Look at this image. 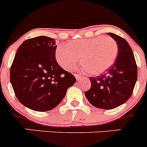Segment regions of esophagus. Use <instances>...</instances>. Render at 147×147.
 I'll list each match as a JSON object with an SVG mask.
<instances>
[{
	"mask_svg": "<svg viewBox=\"0 0 147 147\" xmlns=\"http://www.w3.org/2000/svg\"><path fill=\"white\" fill-rule=\"evenodd\" d=\"M75 78H76L77 80H80L82 77V76H81V75H78V74H75Z\"/></svg>",
	"mask_w": 147,
	"mask_h": 147,
	"instance_id": "esophagus-1",
	"label": "esophagus"
}]
</instances>
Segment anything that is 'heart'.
<instances>
[{"label": "heart", "mask_w": 147, "mask_h": 147, "mask_svg": "<svg viewBox=\"0 0 147 147\" xmlns=\"http://www.w3.org/2000/svg\"><path fill=\"white\" fill-rule=\"evenodd\" d=\"M117 43L109 36L82 38L60 45L56 48V60L67 70L78 67L80 57L83 69L91 75H98L107 70L117 58Z\"/></svg>", "instance_id": "obj_1"}]
</instances>
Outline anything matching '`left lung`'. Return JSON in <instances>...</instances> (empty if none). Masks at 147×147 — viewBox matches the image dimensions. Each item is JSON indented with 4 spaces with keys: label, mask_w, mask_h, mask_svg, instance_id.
Listing matches in <instances>:
<instances>
[{
    "label": "left lung",
    "mask_w": 147,
    "mask_h": 147,
    "mask_svg": "<svg viewBox=\"0 0 147 147\" xmlns=\"http://www.w3.org/2000/svg\"><path fill=\"white\" fill-rule=\"evenodd\" d=\"M115 40L118 53L115 63L104 74L90 78L91 87L84 92L92 105L111 109L125 103L132 94L137 80V66L132 50L126 40L108 32Z\"/></svg>",
    "instance_id": "left-lung-1"
}]
</instances>
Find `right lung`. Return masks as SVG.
<instances>
[{
	"label": "right lung",
	"mask_w": 147,
	"mask_h": 147,
	"mask_svg": "<svg viewBox=\"0 0 147 147\" xmlns=\"http://www.w3.org/2000/svg\"><path fill=\"white\" fill-rule=\"evenodd\" d=\"M55 40L38 36L25 40L12 63L10 79L19 102L29 109L46 112L57 107L76 82L55 58Z\"/></svg>",
	"instance_id": "1"
}]
</instances>
